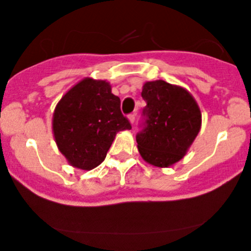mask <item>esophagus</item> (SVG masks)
<instances>
[{"instance_id":"esophagus-1","label":"esophagus","mask_w":251,"mask_h":251,"mask_svg":"<svg viewBox=\"0 0 251 251\" xmlns=\"http://www.w3.org/2000/svg\"><path fill=\"white\" fill-rule=\"evenodd\" d=\"M135 119H136V113L130 114V115H128V120H130V123H131V124L135 123Z\"/></svg>"}]
</instances>
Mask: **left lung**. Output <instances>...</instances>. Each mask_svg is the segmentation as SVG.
I'll use <instances>...</instances> for the list:
<instances>
[{"label": "left lung", "instance_id": "1", "mask_svg": "<svg viewBox=\"0 0 251 251\" xmlns=\"http://www.w3.org/2000/svg\"><path fill=\"white\" fill-rule=\"evenodd\" d=\"M142 97L147 105L136 135L138 151L147 163L168 168L181 160L196 140L201 109L188 91L163 80L144 83Z\"/></svg>", "mask_w": 251, "mask_h": 251}]
</instances>
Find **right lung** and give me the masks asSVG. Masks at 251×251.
<instances>
[{
	"mask_svg": "<svg viewBox=\"0 0 251 251\" xmlns=\"http://www.w3.org/2000/svg\"><path fill=\"white\" fill-rule=\"evenodd\" d=\"M132 127L120 109V98L107 81L85 78L55 107L53 133L73 166L92 170L107 156L116 133Z\"/></svg>",
	"mask_w": 251,
	"mask_h": 251,
	"instance_id": "right-lung-1",
	"label": "right lung"
}]
</instances>
